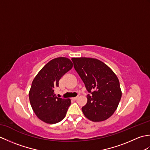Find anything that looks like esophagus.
<instances>
[{"label": "esophagus", "instance_id": "1", "mask_svg": "<svg viewBox=\"0 0 150 150\" xmlns=\"http://www.w3.org/2000/svg\"><path fill=\"white\" fill-rule=\"evenodd\" d=\"M78 98H79V97L77 96V97H73V98H72V99H73V100H77V99H78Z\"/></svg>", "mask_w": 150, "mask_h": 150}]
</instances>
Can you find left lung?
Masks as SVG:
<instances>
[{
    "mask_svg": "<svg viewBox=\"0 0 150 150\" xmlns=\"http://www.w3.org/2000/svg\"><path fill=\"white\" fill-rule=\"evenodd\" d=\"M71 60L75 71L90 93L86 104L82 108V112L93 122L106 120L117 110L122 96L117 75L97 59L81 57Z\"/></svg>",
    "mask_w": 150,
    "mask_h": 150,
    "instance_id": "8db88e82",
    "label": "left lung"
}]
</instances>
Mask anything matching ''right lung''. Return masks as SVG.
<instances>
[{
    "label": "right lung",
    "mask_w": 150,
    "mask_h": 150,
    "mask_svg": "<svg viewBox=\"0 0 150 150\" xmlns=\"http://www.w3.org/2000/svg\"><path fill=\"white\" fill-rule=\"evenodd\" d=\"M72 67L69 59L58 57L47 63L33 79L29 93L30 104L43 122L55 124L65 117L71 100L57 97L54 90L59 86L60 78Z\"/></svg>",
    "instance_id": "right-lung-1"
}]
</instances>
